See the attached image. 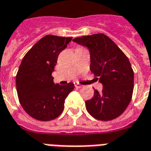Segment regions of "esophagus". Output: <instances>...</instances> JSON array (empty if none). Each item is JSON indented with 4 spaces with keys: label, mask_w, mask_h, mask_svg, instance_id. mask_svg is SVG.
Returning a JSON list of instances; mask_svg holds the SVG:
<instances>
[{
    "label": "esophagus",
    "mask_w": 151,
    "mask_h": 151,
    "mask_svg": "<svg viewBox=\"0 0 151 151\" xmlns=\"http://www.w3.org/2000/svg\"><path fill=\"white\" fill-rule=\"evenodd\" d=\"M75 87L76 88V89H79V88L82 87V86L80 85V84H79V83H75Z\"/></svg>",
    "instance_id": "obj_1"
}]
</instances>
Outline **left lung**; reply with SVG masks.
Segmentation results:
<instances>
[{
    "mask_svg": "<svg viewBox=\"0 0 151 151\" xmlns=\"http://www.w3.org/2000/svg\"><path fill=\"white\" fill-rule=\"evenodd\" d=\"M73 41L89 49L90 71L103 84L101 92L94 90L93 96L86 101L87 111L97 120L116 119L125 111L132 99L134 72L129 60L104 33L77 37Z\"/></svg>",
    "mask_w": 151,
    "mask_h": 151,
    "instance_id": "obj_1",
    "label": "left lung"
}]
</instances>
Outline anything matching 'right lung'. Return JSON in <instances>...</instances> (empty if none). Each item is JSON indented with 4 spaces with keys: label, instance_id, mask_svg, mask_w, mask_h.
Instances as JSON below:
<instances>
[{
    "label": "right lung",
    "instance_id": "right-lung-1",
    "mask_svg": "<svg viewBox=\"0 0 151 151\" xmlns=\"http://www.w3.org/2000/svg\"><path fill=\"white\" fill-rule=\"evenodd\" d=\"M72 37L47 35L32 46L19 66L16 75V90L25 111L40 121L56 119L64 110L65 100L74 90L68 83L55 84L54 72L59 54Z\"/></svg>",
    "mask_w": 151,
    "mask_h": 151
}]
</instances>
